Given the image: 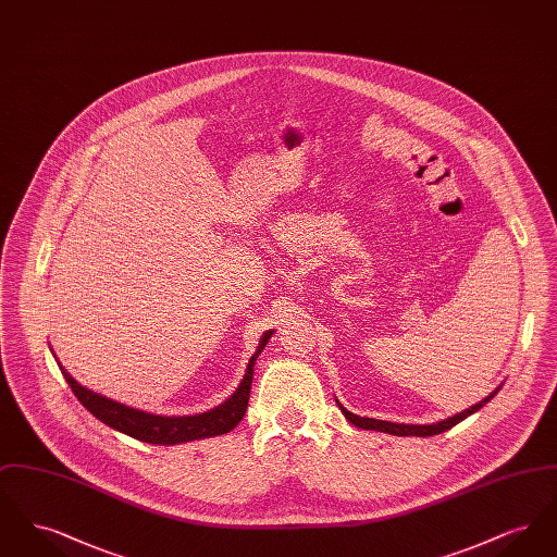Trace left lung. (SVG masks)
I'll return each mask as SVG.
<instances>
[{
  "mask_svg": "<svg viewBox=\"0 0 557 557\" xmlns=\"http://www.w3.org/2000/svg\"><path fill=\"white\" fill-rule=\"evenodd\" d=\"M504 384H499L488 397L482 398L476 405H472L470 409H463L461 413H455L453 418H447L443 422H436V424H395V422H384V420H373V418H361V416H355L350 413L346 407L341 405V400L336 398L341 411L345 413L346 420L350 424L357 425V428H363V430H375V432H388V434H395V436H434V434H441L445 430H449L455 424L463 422L468 416L476 413L478 409H482L491 398L495 397L499 391H502Z\"/></svg>",
  "mask_w": 557,
  "mask_h": 557,
  "instance_id": "1",
  "label": "left lung"
}]
</instances>
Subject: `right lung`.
I'll return each mask as SVG.
<instances>
[{"label":"right lung","mask_w":557,"mask_h":557,"mask_svg":"<svg viewBox=\"0 0 557 557\" xmlns=\"http://www.w3.org/2000/svg\"><path fill=\"white\" fill-rule=\"evenodd\" d=\"M273 336V330H267L261 336L259 346L255 350V355L250 357L246 373L242 377V382L236 388V393L227 400H223L221 405L212 407L205 413H196V416H157L150 411H141L129 407L125 403L112 400L104 397L100 393H94L91 388L79 384L69 371L62 368V363L58 361L55 352L52 350L53 359L58 361V368L62 371L64 380L69 382L71 391L75 393V397L79 398L81 405L100 422L110 425L116 432H123L127 436H132L135 441L141 443H150V445H182L189 441H200V438H212V436H221L227 434L230 430H234L242 422L246 407H248V397H250V384H252V375H255V363L259 359V355L263 352L269 338Z\"/></svg>","instance_id":"add662e5"}]
</instances>
